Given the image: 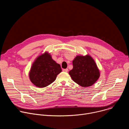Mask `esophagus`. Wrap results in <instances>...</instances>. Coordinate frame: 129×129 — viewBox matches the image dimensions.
Returning a JSON list of instances; mask_svg holds the SVG:
<instances>
[{"label": "esophagus", "instance_id": "1", "mask_svg": "<svg viewBox=\"0 0 129 129\" xmlns=\"http://www.w3.org/2000/svg\"><path fill=\"white\" fill-rule=\"evenodd\" d=\"M68 69H63V71H64V72H67L68 71Z\"/></svg>", "mask_w": 129, "mask_h": 129}]
</instances>
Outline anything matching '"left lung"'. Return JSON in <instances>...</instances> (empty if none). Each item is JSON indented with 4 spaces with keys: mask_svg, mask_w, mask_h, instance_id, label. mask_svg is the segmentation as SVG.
I'll return each mask as SVG.
<instances>
[{
    "mask_svg": "<svg viewBox=\"0 0 129 129\" xmlns=\"http://www.w3.org/2000/svg\"><path fill=\"white\" fill-rule=\"evenodd\" d=\"M72 64L73 68L69 71V74L72 80L81 86H91L100 78V70L96 64L89 54L77 56Z\"/></svg>",
    "mask_w": 129,
    "mask_h": 129,
    "instance_id": "left-lung-1",
    "label": "left lung"
}]
</instances>
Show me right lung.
<instances>
[{"label": "right lung", "instance_id": "add662e5", "mask_svg": "<svg viewBox=\"0 0 129 129\" xmlns=\"http://www.w3.org/2000/svg\"><path fill=\"white\" fill-rule=\"evenodd\" d=\"M61 71L60 64L52 59L49 53L45 52L37 58L33 63L29 77L36 87L43 88L53 83Z\"/></svg>", "mask_w": 129, "mask_h": 129}]
</instances>
